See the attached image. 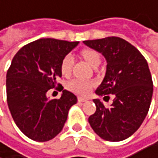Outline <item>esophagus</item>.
<instances>
[{"label":"esophagus","instance_id":"obj_1","mask_svg":"<svg viewBox=\"0 0 158 158\" xmlns=\"http://www.w3.org/2000/svg\"><path fill=\"white\" fill-rule=\"evenodd\" d=\"M88 99L87 98H84V97H81V96H78L77 97V101L80 102V103H83V102H86Z\"/></svg>","mask_w":158,"mask_h":158}]
</instances>
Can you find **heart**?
<instances>
[{
    "instance_id": "heart-1",
    "label": "heart",
    "mask_w": 158,
    "mask_h": 158,
    "mask_svg": "<svg viewBox=\"0 0 158 158\" xmlns=\"http://www.w3.org/2000/svg\"><path fill=\"white\" fill-rule=\"evenodd\" d=\"M80 56L82 60L88 63L91 66L96 68L101 63V55L100 53L92 48H84L80 52ZM73 59L67 54L64 56L60 62L59 69L63 77H68L73 69ZM95 86V83L92 81H81V80H73L66 84V88L73 92L74 94L80 95H87L92 89Z\"/></svg>"
}]
</instances>
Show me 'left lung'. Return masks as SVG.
<instances>
[{"mask_svg": "<svg viewBox=\"0 0 158 158\" xmlns=\"http://www.w3.org/2000/svg\"><path fill=\"white\" fill-rule=\"evenodd\" d=\"M87 46L106 59V73L95 91L100 96L115 98L110 107L94 99L96 111L89 123L94 132L109 142L123 141L142 125L151 105L153 81L143 54L127 40L118 37L84 40Z\"/></svg>", "mask_w": 158, "mask_h": 158, "instance_id": "obj_1", "label": "left lung"}]
</instances>
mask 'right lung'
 <instances>
[{
  "label": "right lung",
  "mask_w": 158,
  "mask_h": 158,
  "mask_svg": "<svg viewBox=\"0 0 158 158\" xmlns=\"http://www.w3.org/2000/svg\"><path fill=\"white\" fill-rule=\"evenodd\" d=\"M77 43L40 39L23 46L12 60L6 74L8 107L16 126L33 141L54 138L62 131L69 108L77 101L66 90L59 99L47 97L51 89H64L57 83L62 76L60 62Z\"/></svg>",
  "instance_id": "add662e5"
}]
</instances>
